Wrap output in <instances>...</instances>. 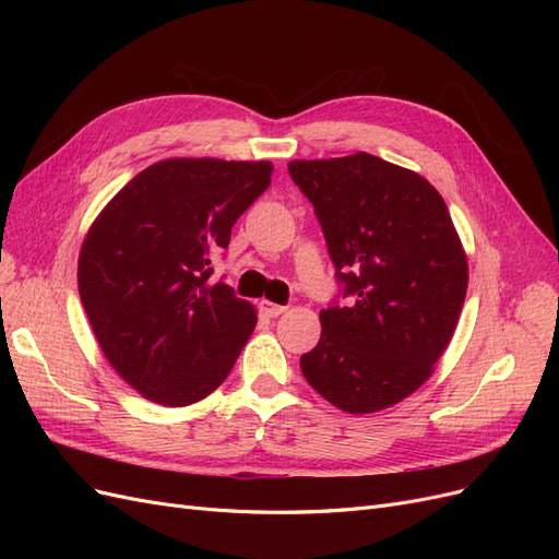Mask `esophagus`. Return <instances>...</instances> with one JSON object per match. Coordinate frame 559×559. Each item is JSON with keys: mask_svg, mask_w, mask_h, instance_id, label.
Here are the masks:
<instances>
[{"mask_svg": "<svg viewBox=\"0 0 559 559\" xmlns=\"http://www.w3.org/2000/svg\"><path fill=\"white\" fill-rule=\"evenodd\" d=\"M259 310L265 314V317H280L286 312L284 306H277V302H270V300H261L259 302Z\"/></svg>", "mask_w": 559, "mask_h": 559, "instance_id": "1", "label": "esophagus"}]
</instances>
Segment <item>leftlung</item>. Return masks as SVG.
Returning a JSON list of instances; mask_svg holds the SVG:
<instances>
[{"mask_svg":"<svg viewBox=\"0 0 559 559\" xmlns=\"http://www.w3.org/2000/svg\"><path fill=\"white\" fill-rule=\"evenodd\" d=\"M289 175L349 298L319 312L321 337L300 370L335 408L378 413L425 384L450 343L468 284L460 235L425 177L364 151L292 160Z\"/></svg>","mask_w":559,"mask_h":559,"instance_id":"obj_1","label":"left lung"}]
</instances>
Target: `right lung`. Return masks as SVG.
I'll return each mask as SVG.
<instances>
[{
  "instance_id": "obj_1",
  "label": "right lung",
  "mask_w": 559,
  "mask_h": 559,
  "mask_svg": "<svg viewBox=\"0 0 559 559\" xmlns=\"http://www.w3.org/2000/svg\"><path fill=\"white\" fill-rule=\"evenodd\" d=\"M270 175L265 160H160L91 226L79 253L83 310L107 361L144 399L191 405L238 361L257 310L212 280V259Z\"/></svg>"
}]
</instances>
